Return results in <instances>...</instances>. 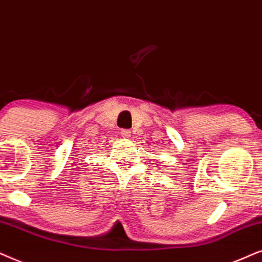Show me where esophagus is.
Here are the masks:
<instances>
[{"label":"esophagus","instance_id":"34e87169","mask_svg":"<svg viewBox=\"0 0 262 262\" xmlns=\"http://www.w3.org/2000/svg\"><path fill=\"white\" fill-rule=\"evenodd\" d=\"M122 137L123 138H129V135H130V130H128V129H124V130L121 132Z\"/></svg>","mask_w":262,"mask_h":262}]
</instances>
